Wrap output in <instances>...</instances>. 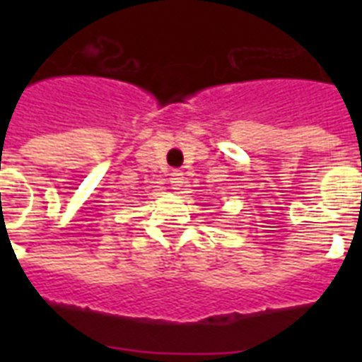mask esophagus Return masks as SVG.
Listing matches in <instances>:
<instances>
[{
    "instance_id": "esophagus-1",
    "label": "esophagus",
    "mask_w": 362,
    "mask_h": 362,
    "mask_svg": "<svg viewBox=\"0 0 362 362\" xmlns=\"http://www.w3.org/2000/svg\"><path fill=\"white\" fill-rule=\"evenodd\" d=\"M170 183L172 187L175 188V190H179V188L183 187L185 183V174L181 170H172L170 172Z\"/></svg>"
}]
</instances>
